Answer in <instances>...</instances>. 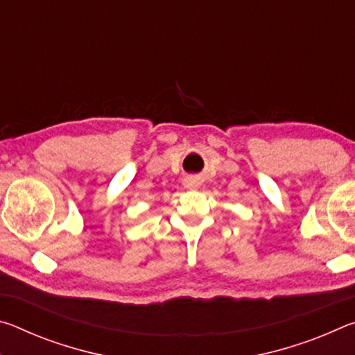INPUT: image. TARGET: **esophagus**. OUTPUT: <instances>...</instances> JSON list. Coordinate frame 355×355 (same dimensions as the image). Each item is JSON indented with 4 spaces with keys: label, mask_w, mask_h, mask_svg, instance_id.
Returning a JSON list of instances; mask_svg holds the SVG:
<instances>
[{
    "label": "esophagus",
    "mask_w": 355,
    "mask_h": 355,
    "mask_svg": "<svg viewBox=\"0 0 355 355\" xmlns=\"http://www.w3.org/2000/svg\"><path fill=\"white\" fill-rule=\"evenodd\" d=\"M184 186L188 189H196L197 186H199V180H197L196 177H188L184 180Z\"/></svg>",
    "instance_id": "obj_1"
}]
</instances>
